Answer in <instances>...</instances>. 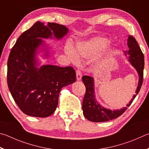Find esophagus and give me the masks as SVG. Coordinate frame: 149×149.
<instances>
[{"label":"esophagus","instance_id":"1","mask_svg":"<svg viewBox=\"0 0 149 149\" xmlns=\"http://www.w3.org/2000/svg\"><path fill=\"white\" fill-rule=\"evenodd\" d=\"M82 79V73L80 70H77V80H80Z\"/></svg>","mask_w":149,"mask_h":149}]
</instances>
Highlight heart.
I'll use <instances>...</instances> for the list:
<instances>
[{
	"label": "heart",
	"instance_id": "b5f03b06",
	"mask_svg": "<svg viewBox=\"0 0 149 149\" xmlns=\"http://www.w3.org/2000/svg\"><path fill=\"white\" fill-rule=\"evenodd\" d=\"M109 44L110 41L107 38L95 37L88 41L79 42L77 44L75 49L68 45L65 49V52L72 63L78 64L80 62L79 57L92 59L105 50Z\"/></svg>",
	"mask_w": 149,
	"mask_h": 149
}]
</instances>
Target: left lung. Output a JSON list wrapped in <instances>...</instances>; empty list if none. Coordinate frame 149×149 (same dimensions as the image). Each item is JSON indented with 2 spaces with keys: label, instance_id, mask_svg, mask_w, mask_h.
<instances>
[{
  "label": "left lung",
  "instance_id": "1",
  "mask_svg": "<svg viewBox=\"0 0 149 149\" xmlns=\"http://www.w3.org/2000/svg\"><path fill=\"white\" fill-rule=\"evenodd\" d=\"M127 46L129 49L124 52L127 60L136 70L139 80L135 94L126 107L120 109H109L104 107L98 102L95 93V81L93 77L90 76H83L82 82L86 88V93L82 102L83 114L88 120L94 122H107L118 118L124 113L127 107H129L133 101L136 97L142 86L143 80V69H144V56L141 49L138 45L137 41L133 36L129 35L127 38Z\"/></svg>",
  "mask_w": 149,
  "mask_h": 149
}]
</instances>
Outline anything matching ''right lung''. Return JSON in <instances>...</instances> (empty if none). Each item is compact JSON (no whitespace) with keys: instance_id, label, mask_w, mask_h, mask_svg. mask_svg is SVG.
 Wrapping results in <instances>:
<instances>
[{"instance_id":"right-lung-1","label":"right lung","mask_w":149,"mask_h":149,"mask_svg":"<svg viewBox=\"0 0 149 149\" xmlns=\"http://www.w3.org/2000/svg\"><path fill=\"white\" fill-rule=\"evenodd\" d=\"M68 33L64 25L36 22L19 36L11 49L7 63L8 86L15 102L27 115H52L58 105L61 88L76 81L72 67L42 65L38 57L48 59L50 56V47L42 39L60 40Z\"/></svg>"}]
</instances>
